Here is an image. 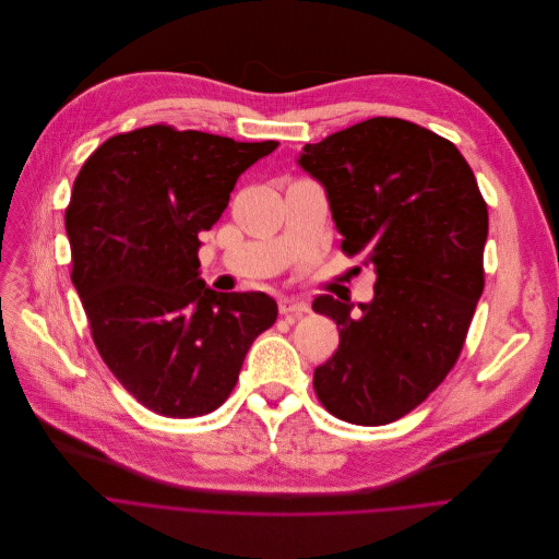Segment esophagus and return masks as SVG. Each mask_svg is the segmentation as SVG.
Here are the masks:
<instances>
[{"mask_svg": "<svg viewBox=\"0 0 559 559\" xmlns=\"http://www.w3.org/2000/svg\"><path fill=\"white\" fill-rule=\"evenodd\" d=\"M310 308H308V304L304 299H297V297L280 299V314H284V317H301Z\"/></svg>", "mask_w": 559, "mask_h": 559, "instance_id": "esophagus-1", "label": "esophagus"}]
</instances>
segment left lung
I'll list each match as a JSON object with an SVG mask.
<instances>
[{
	"mask_svg": "<svg viewBox=\"0 0 559 559\" xmlns=\"http://www.w3.org/2000/svg\"><path fill=\"white\" fill-rule=\"evenodd\" d=\"M297 165L328 198L342 249L377 273L368 304L330 295L312 310L334 319L340 348L314 370L323 407L355 425H385L454 368L485 288L489 213L454 143L403 121L368 119Z\"/></svg>",
	"mask_w": 559,
	"mask_h": 559,
	"instance_id": "1",
	"label": "left lung"
}]
</instances>
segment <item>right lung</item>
<instances>
[{"mask_svg":"<svg viewBox=\"0 0 559 559\" xmlns=\"http://www.w3.org/2000/svg\"><path fill=\"white\" fill-rule=\"evenodd\" d=\"M280 143L150 126L105 141L81 167L66 234L92 340L121 385L169 418L213 412L236 388L266 293H217L200 277V231L253 163Z\"/></svg>","mask_w":559,"mask_h":559,"instance_id":"add662e5","label":"right lung"}]
</instances>
